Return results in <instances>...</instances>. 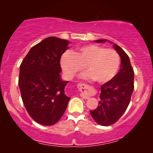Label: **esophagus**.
<instances>
[{
  "label": "esophagus",
  "mask_w": 153,
  "mask_h": 153,
  "mask_svg": "<svg viewBox=\"0 0 153 153\" xmlns=\"http://www.w3.org/2000/svg\"><path fill=\"white\" fill-rule=\"evenodd\" d=\"M78 88L80 91V96L84 99H87L90 97L91 87L88 84L79 83L78 84Z\"/></svg>",
  "instance_id": "34e87169"
}]
</instances>
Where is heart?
I'll use <instances>...</instances> for the list:
<instances>
[{
	"instance_id": "obj_1",
	"label": "heart",
	"mask_w": 153,
	"mask_h": 153,
	"mask_svg": "<svg viewBox=\"0 0 153 153\" xmlns=\"http://www.w3.org/2000/svg\"><path fill=\"white\" fill-rule=\"evenodd\" d=\"M120 56L113 49L88 45L72 52L67 51L60 58V65L67 77L72 78L82 69L87 70L81 78L99 83L110 81L117 75L120 66Z\"/></svg>"
}]
</instances>
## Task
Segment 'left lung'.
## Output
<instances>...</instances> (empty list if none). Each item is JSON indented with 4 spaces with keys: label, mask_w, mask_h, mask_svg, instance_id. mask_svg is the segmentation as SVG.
Returning <instances> with one entry per match:
<instances>
[{
    "label": "left lung",
    "mask_w": 153,
    "mask_h": 153,
    "mask_svg": "<svg viewBox=\"0 0 153 153\" xmlns=\"http://www.w3.org/2000/svg\"><path fill=\"white\" fill-rule=\"evenodd\" d=\"M105 41L99 39L96 42ZM114 47L121 57L120 70L110 81L101 85L98 107L90 111L95 122L102 126L111 125L120 119L129 106L134 91V71L129 56L116 44Z\"/></svg>",
    "instance_id": "obj_1"
}]
</instances>
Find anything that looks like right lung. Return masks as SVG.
<instances>
[{
    "mask_svg": "<svg viewBox=\"0 0 153 153\" xmlns=\"http://www.w3.org/2000/svg\"><path fill=\"white\" fill-rule=\"evenodd\" d=\"M69 42L50 36L31 48L20 65L19 86L29 114L45 126L62 117L71 98L65 94L68 81L60 79V58Z\"/></svg>",
    "mask_w": 153,
    "mask_h": 153,
    "instance_id": "right-lung-1",
    "label": "right lung"
}]
</instances>
